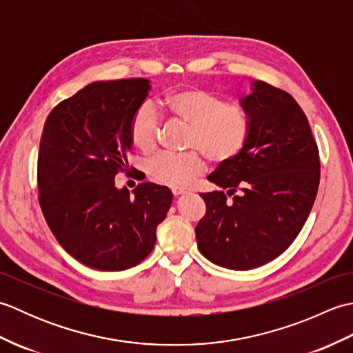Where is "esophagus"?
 <instances>
[{
  "mask_svg": "<svg viewBox=\"0 0 353 353\" xmlns=\"http://www.w3.org/2000/svg\"><path fill=\"white\" fill-rule=\"evenodd\" d=\"M171 191H172V194H174V196H181V194L186 192V190H183V188H172Z\"/></svg>",
  "mask_w": 353,
  "mask_h": 353,
  "instance_id": "esophagus-1",
  "label": "esophagus"
}]
</instances>
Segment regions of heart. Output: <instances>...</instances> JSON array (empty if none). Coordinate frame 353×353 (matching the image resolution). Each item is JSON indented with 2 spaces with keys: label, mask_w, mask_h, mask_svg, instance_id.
<instances>
[{
  "label": "heart",
  "mask_w": 353,
  "mask_h": 353,
  "mask_svg": "<svg viewBox=\"0 0 353 353\" xmlns=\"http://www.w3.org/2000/svg\"><path fill=\"white\" fill-rule=\"evenodd\" d=\"M162 104L170 114L190 124L186 153L162 152L148 162L153 181L172 188L188 186L205 171L208 156L214 163H226L243 152L252 132V117L241 104L228 103L223 97L199 86L179 88L165 94ZM162 115L153 103L134 109L129 134L141 152H153L159 139Z\"/></svg>",
  "instance_id": "heart-1"
}]
</instances>
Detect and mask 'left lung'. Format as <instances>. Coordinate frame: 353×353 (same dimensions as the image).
Instances as JSON below:
<instances>
[{
  "label": "left lung",
  "instance_id": "1",
  "mask_svg": "<svg viewBox=\"0 0 353 353\" xmlns=\"http://www.w3.org/2000/svg\"><path fill=\"white\" fill-rule=\"evenodd\" d=\"M241 104L252 117L249 141L208 176L221 190L200 194L206 214L196 226L201 254L230 270L261 267L287 250L320 182L319 147L288 92L254 81Z\"/></svg>",
  "mask_w": 353,
  "mask_h": 353
}]
</instances>
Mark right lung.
I'll use <instances>...</instances> for the list:
<instances>
[{"instance_id": "obj_1", "label": "right lung", "mask_w": 353, "mask_h": 353, "mask_svg": "<svg viewBox=\"0 0 353 353\" xmlns=\"http://www.w3.org/2000/svg\"><path fill=\"white\" fill-rule=\"evenodd\" d=\"M147 79L95 81L61 101L45 121L37 154L39 205L48 228L81 264L121 272L144 261L172 194L144 182L117 190L129 174L130 118L148 94Z\"/></svg>"}]
</instances>
